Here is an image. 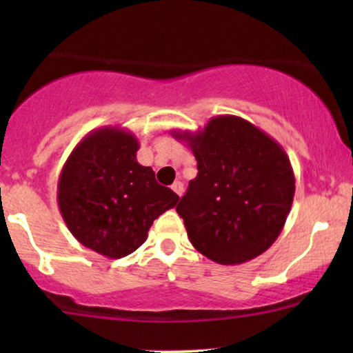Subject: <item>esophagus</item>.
I'll return each instance as SVG.
<instances>
[{"mask_svg": "<svg viewBox=\"0 0 353 353\" xmlns=\"http://www.w3.org/2000/svg\"><path fill=\"white\" fill-rule=\"evenodd\" d=\"M172 190L175 191L176 194L181 197V194H183V183H181V181H175V183H173V185H172Z\"/></svg>", "mask_w": 353, "mask_h": 353, "instance_id": "esophagus-1", "label": "esophagus"}]
</instances>
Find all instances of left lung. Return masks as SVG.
Returning <instances> with one entry per match:
<instances>
[{"label":"left lung","instance_id":"left-lung-1","mask_svg":"<svg viewBox=\"0 0 353 353\" xmlns=\"http://www.w3.org/2000/svg\"><path fill=\"white\" fill-rule=\"evenodd\" d=\"M197 161V176L176 205L191 244L220 265L263 254L284 228L296 178L281 144L236 115L202 130H173Z\"/></svg>","mask_w":353,"mask_h":353}]
</instances>
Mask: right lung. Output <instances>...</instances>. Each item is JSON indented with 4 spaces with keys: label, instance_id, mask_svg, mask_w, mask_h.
<instances>
[{
    "label": "right lung",
    "instance_id": "1",
    "mask_svg": "<svg viewBox=\"0 0 353 353\" xmlns=\"http://www.w3.org/2000/svg\"><path fill=\"white\" fill-rule=\"evenodd\" d=\"M139 143L128 130L103 127L81 138L62 167L57 204L74 238L108 259L132 254L152 221L180 201L137 161Z\"/></svg>",
    "mask_w": 353,
    "mask_h": 353
}]
</instances>
